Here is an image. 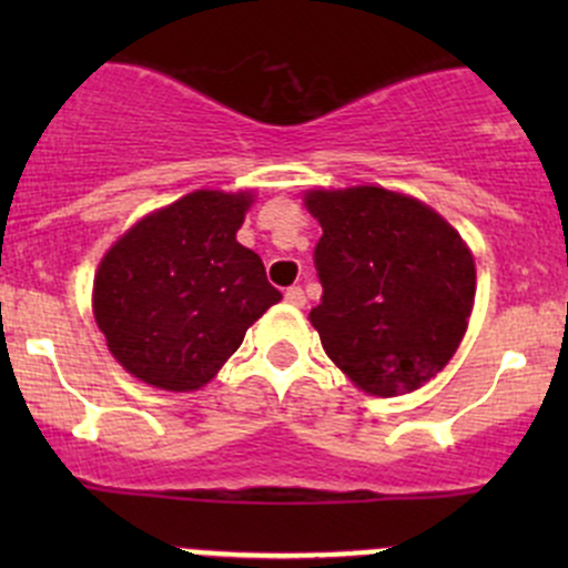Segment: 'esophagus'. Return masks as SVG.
Instances as JSON below:
<instances>
[{
	"label": "esophagus",
	"mask_w": 568,
	"mask_h": 568,
	"mask_svg": "<svg viewBox=\"0 0 568 568\" xmlns=\"http://www.w3.org/2000/svg\"><path fill=\"white\" fill-rule=\"evenodd\" d=\"M285 302H291V305H296V307H305V291L300 288V285H291L288 291H285Z\"/></svg>",
	"instance_id": "esophagus-1"
}]
</instances>
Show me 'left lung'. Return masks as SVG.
<instances>
[{"instance_id":"obj_1","label":"left lung","mask_w":568,"mask_h":568,"mask_svg":"<svg viewBox=\"0 0 568 568\" xmlns=\"http://www.w3.org/2000/svg\"><path fill=\"white\" fill-rule=\"evenodd\" d=\"M324 288L311 324L332 363L365 393L417 390L448 365L467 329L475 263L428 205L379 186L311 192Z\"/></svg>"}]
</instances>
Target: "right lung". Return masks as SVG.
<instances>
[{"mask_svg":"<svg viewBox=\"0 0 568 568\" xmlns=\"http://www.w3.org/2000/svg\"><path fill=\"white\" fill-rule=\"evenodd\" d=\"M250 194L200 192L131 227L95 274L93 311L109 352L145 385H209L244 332L283 300L236 242Z\"/></svg>","mask_w":568,"mask_h":568,"instance_id":"1","label":"right lung"}]
</instances>
